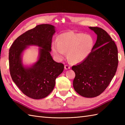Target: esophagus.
I'll use <instances>...</instances> for the list:
<instances>
[{
  "label": "esophagus",
  "instance_id": "esophagus-1",
  "mask_svg": "<svg viewBox=\"0 0 125 125\" xmlns=\"http://www.w3.org/2000/svg\"><path fill=\"white\" fill-rule=\"evenodd\" d=\"M64 68H65V69H66V70H68L70 68V65H69L68 64H65L64 65Z\"/></svg>",
  "mask_w": 125,
  "mask_h": 125
}]
</instances>
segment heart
<instances>
[{
  "instance_id": "b5f03b06",
  "label": "heart",
  "mask_w": 125,
  "mask_h": 125,
  "mask_svg": "<svg viewBox=\"0 0 125 125\" xmlns=\"http://www.w3.org/2000/svg\"><path fill=\"white\" fill-rule=\"evenodd\" d=\"M94 41L90 35L73 31L61 34L57 41L52 42V48L54 55L58 60H63L68 52L71 62L79 63L86 60L92 52Z\"/></svg>"
}]
</instances>
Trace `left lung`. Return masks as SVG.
<instances>
[{
	"label": "left lung",
	"instance_id": "1",
	"mask_svg": "<svg viewBox=\"0 0 125 125\" xmlns=\"http://www.w3.org/2000/svg\"><path fill=\"white\" fill-rule=\"evenodd\" d=\"M97 35L92 52L80 64L72 67L75 73L73 86L84 97L98 96L105 91L115 76L118 65L115 42L103 29L89 27Z\"/></svg>",
	"mask_w": 125,
	"mask_h": 125
}]
</instances>
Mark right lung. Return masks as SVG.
I'll list each match as a JSON object with an SVG mask.
<instances>
[{
	"label": "right lung",
	"instance_id": "add662e5",
	"mask_svg": "<svg viewBox=\"0 0 125 125\" xmlns=\"http://www.w3.org/2000/svg\"><path fill=\"white\" fill-rule=\"evenodd\" d=\"M54 26L41 24L19 36L9 50V67L13 81L27 97L34 99L48 96L54 88L55 80L63 72L64 65L53 60L50 55ZM29 45L39 49L38 61L30 67L22 63L21 54Z\"/></svg>",
	"mask_w": 125,
	"mask_h": 125
}]
</instances>
